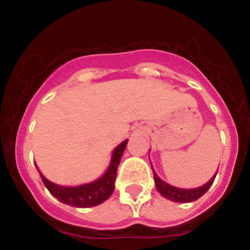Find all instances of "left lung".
<instances>
[{
  "mask_svg": "<svg viewBox=\"0 0 250 250\" xmlns=\"http://www.w3.org/2000/svg\"><path fill=\"white\" fill-rule=\"evenodd\" d=\"M152 174H154V180H155L156 183V189H158L159 193L164 196V198H167V199L173 200V202L176 203H190L196 199H199L200 196L204 195V194L207 193L208 189H209L210 185L213 184L214 179H215L216 176L215 174V175H214L207 184L203 185V187L194 188V189H179V188L171 187V185L163 182V180L156 175L154 169H152Z\"/></svg>",
  "mask_w": 250,
  "mask_h": 250,
  "instance_id": "left-lung-1",
  "label": "left lung"
}]
</instances>
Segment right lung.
Wrapping results in <instances>:
<instances>
[{
	"label": "right lung",
	"mask_w": 250,
	"mask_h": 250,
	"mask_svg": "<svg viewBox=\"0 0 250 250\" xmlns=\"http://www.w3.org/2000/svg\"><path fill=\"white\" fill-rule=\"evenodd\" d=\"M127 140H125L114 150L111 163H110V167L106 170V173L99 180L90 183V184L74 188L60 187V185L48 182L47 179L39 171L40 176L42 179L45 187L47 188V190L63 204H68L71 207L77 208L95 207V205H99L105 202L106 199H109V196L114 191L116 173H118L119 164H120L121 156H123Z\"/></svg>",
	"instance_id": "1"
}]
</instances>
